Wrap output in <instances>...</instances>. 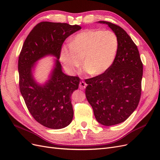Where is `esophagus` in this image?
<instances>
[{
  "label": "esophagus",
  "instance_id": "1",
  "mask_svg": "<svg viewBox=\"0 0 160 160\" xmlns=\"http://www.w3.org/2000/svg\"><path fill=\"white\" fill-rule=\"evenodd\" d=\"M87 86V84L85 83L84 81H81L80 83H79V89H84Z\"/></svg>",
  "mask_w": 160,
  "mask_h": 160
}]
</instances>
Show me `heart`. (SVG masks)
Wrapping results in <instances>:
<instances>
[{"label": "heart", "instance_id": "obj_1", "mask_svg": "<svg viewBox=\"0 0 160 160\" xmlns=\"http://www.w3.org/2000/svg\"><path fill=\"white\" fill-rule=\"evenodd\" d=\"M118 47V38L113 31L85 30L77 34L70 44L62 46L60 60L65 69L72 73L81 67L83 58L84 71L98 76L112 65Z\"/></svg>", "mask_w": 160, "mask_h": 160}]
</instances>
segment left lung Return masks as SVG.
<instances>
[{"label":"left lung","mask_w":160,"mask_h":160,"mask_svg":"<svg viewBox=\"0 0 160 160\" xmlns=\"http://www.w3.org/2000/svg\"><path fill=\"white\" fill-rule=\"evenodd\" d=\"M117 35L118 51L105 73L85 79V95L99 123L111 126L123 122L137 108L142 92L143 63L136 45L122 27L107 21Z\"/></svg>","instance_id":"8db88e82"}]
</instances>
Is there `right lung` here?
Returning a JSON list of instances; mask_svg holds the SVG:
<instances>
[{
	"mask_svg": "<svg viewBox=\"0 0 160 160\" xmlns=\"http://www.w3.org/2000/svg\"><path fill=\"white\" fill-rule=\"evenodd\" d=\"M81 28L67 23L41 22L28 34L19 55L21 95L33 118L46 128H65L73 118L71 96L78 89L80 79L63 73L59 59L65 40ZM47 55H53L57 59L50 79L39 85L33 78L32 71L35 62Z\"/></svg>",
	"mask_w": 160,
	"mask_h": 160,
	"instance_id": "1",
	"label": "right lung"
}]
</instances>
